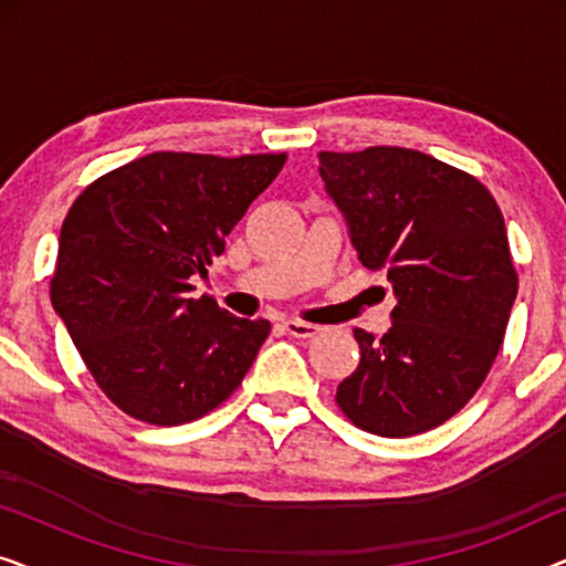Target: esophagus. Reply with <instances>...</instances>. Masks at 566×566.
Instances as JSON below:
<instances>
[{
    "instance_id": "1",
    "label": "esophagus",
    "mask_w": 566,
    "mask_h": 566,
    "mask_svg": "<svg viewBox=\"0 0 566 566\" xmlns=\"http://www.w3.org/2000/svg\"><path fill=\"white\" fill-rule=\"evenodd\" d=\"M283 329L289 332L291 337L296 339H312L319 335V324H308V322H298V319H291V322H283Z\"/></svg>"
}]
</instances>
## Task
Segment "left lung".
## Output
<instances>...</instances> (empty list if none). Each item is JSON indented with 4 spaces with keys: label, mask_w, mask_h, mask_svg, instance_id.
<instances>
[{
    "label": "left lung",
    "mask_w": 566,
    "mask_h": 566,
    "mask_svg": "<svg viewBox=\"0 0 566 566\" xmlns=\"http://www.w3.org/2000/svg\"><path fill=\"white\" fill-rule=\"evenodd\" d=\"M319 175L360 262L397 296L381 339L355 329L360 363L335 401L374 436H420L469 405L505 339L517 293L505 219L474 175L401 146L319 151Z\"/></svg>",
    "instance_id": "8db88e82"
}]
</instances>
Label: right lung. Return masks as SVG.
<instances>
[{
	"mask_svg": "<svg viewBox=\"0 0 566 566\" xmlns=\"http://www.w3.org/2000/svg\"><path fill=\"white\" fill-rule=\"evenodd\" d=\"M283 165L285 154L154 151L76 196L51 304L120 412L172 428L213 412L242 384L270 322L190 298V277L206 275Z\"/></svg>",
	"mask_w": 566,
	"mask_h": 566,
	"instance_id": "right-lung-1",
	"label": "right lung"
}]
</instances>
